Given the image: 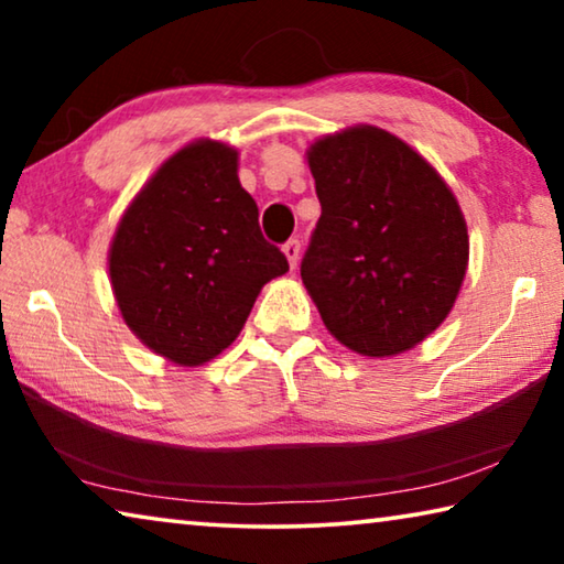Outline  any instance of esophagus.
Masks as SVG:
<instances>
[{"label":"esophagus","mask_w":564,"mask_h":564,"mask_svg":"<svg viewBox=\"0 0 564 564\" xmlns=\"http://www.w3.org/2000/svg\"><path fill=\"white\" fill-rule=\"evenodd\" d=\"M283 253H285V259H289L291 269H295V263H299V259H301V241H299V238H291V241H285Z\"/></svg>","instance_id":"obj_1"}]
</instances>
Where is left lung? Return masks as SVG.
<instances>
[{
	"label": "left lung",
	"mask_w": 564,
	"mask_h": 564,
	"mask_svg": "<svg viewBox=\"0 0 564 564\" xmlns=\"http://www.w3.org/2000/svg\"><path fill=\"white\" fill-rule=\"evenodd\" d=\"M321 218L301 279L330 336L368 358L425 340L453 311L467 271L465 216L441 174L378 127L308 149Z\"/></svg>",
	"instance_id": "8db88e82"
}]
</instances>
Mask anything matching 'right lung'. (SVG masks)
I'll list each match as a JSON object with an SVG mask.
<instances>
[{
  "label": "right lung",
  "instance_id": "1",
  "mask_svg": "<svg viewBox=\"0 0 564 564\" xmlns=\"http://www.w3.org/2000/svg\"><path fill=\"white\" fill-rule=\"evenodd\" d=\"M289 271L238 181V151L198 139L159 166L109 248L121 318L176 366H204L238 338L265 283Z\"/></svg>",
  "mask_w": 564,
  "mask_h": 564
}]
</instances>
